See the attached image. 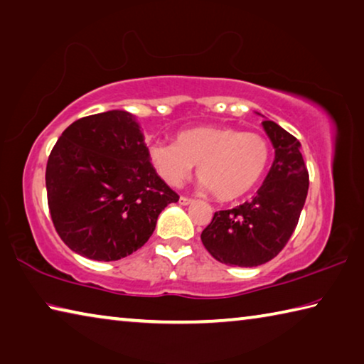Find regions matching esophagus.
Wrapping results in <instances>:
<instances>
[{"label":"esophagus","instance_id":"obj_1","mask_svg":"<svg viewBox=\"0 0 364 364\" xmlns=\"http://www.w3.org/2000/svg\"><path fill=\"white\" fill-rule=\"evenodd\" d=\"M180 202L181 205H189V204H193V199H191V197H186V196H180Z\"/></svg>","mask_w":364,"mask_h":364}]
</instances>
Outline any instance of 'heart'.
I'll use <instances>...</instances> for the list:
<instances>
[{"label": "heart", "mask_w": 364, "mask_h": 364, "mask_svg": "<svg viewBox=\"0 0 364 364\" xmlns=\"http://www.w3.org/2000/svg\"><path fill=\"white\" fill-rule=\"evenodd\" d=\"M154 168L170 186L193 175L220 200L239 199L257 186L269 162V144L262 134L231 127H196L176 134L175 143H154Z\"/></svg>", "instance_id": "obj_1"}]
</instances>
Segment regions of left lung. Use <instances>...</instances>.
Returning a JSON list of instances; mask_svg holds the SVG:
<instances>
[{"label":"left lung","instance_id":"left-lung-1","mask_svg":"<svg viewBox=\"0 0 364 364\" xmlns=\"http://www.w3.org/2000/svg\"><path fill=\"white\" fill-rule=\"evenodd\" d=\"M274 147L273 165L257 196L231 210L215 212L202 244L225 264L258 267L284 249L299 223L308 193L300 143L271 120L262 122Z\"/></svg>","mask_w":364,"mask_h":364}]
</instances>
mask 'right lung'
Here are the masks:
<instances>
[{
  "instance_id": "add662e5",
  "label": "right lung",
  "mask_w": 364,
  "mask_h": 364,
  "mask_svg": "<svg viewBox=\"0 0 364 364\" xmlns=\"http://www.w3.org/2000/svg\"><path fill=\"white\" fill-rule=\"evenodd\" d=\"M48 205L67 247L97 262L133 254L178 202L152 167L136 117L107 110L73 122L46 165Z\"/></svg>"
}]
</instances>
